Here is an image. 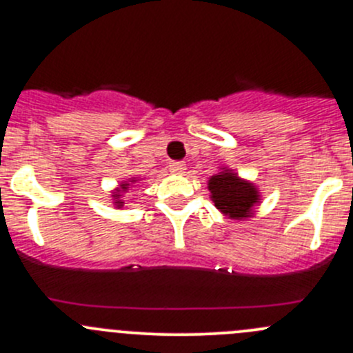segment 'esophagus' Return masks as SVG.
I'll list each match as a JSON object with an SVG mask.
<instances>
[{
  "label": "esophagus",
  "instance_id": "34e87169",
  "mask_svg": "<svg viewBox=\"0 0 353 353\" xmlns=\"http://www.w3.org/2000/svg\"><path fill=\"white\" fill-rule=\"evenodd\" d=\"M169 170L172 174H176V176H183L184 170H186V165L183 162H172L169 165Z\"/></svg>",
  "mask_w": 353,
  "mask_h": 353
}]
</instances>
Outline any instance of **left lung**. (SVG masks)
I'll return each instance as SVG.
<instances>
[{"label":"left lung","mask_w":353,"mask_h":353,"mask_svg":"<svg viewBox=\"0 0 353 353\" xmlns=\"http://www.w3.org/2000/svg\"><path fill=\"white\" fill-rule=\"evenodd\" d=\"M208 191L216 210L232 220L251 219L254 216L256 206L261 203L259 188L237 176L229 167H220V172L210 177Z\"/></svg>","instance_id":"1"}]
</instances>
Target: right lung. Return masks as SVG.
I'll use <instances>...</instances> for the list:
<instances>
[{
  "mask_svg": "<svg viewBox=\"0 0 353 353\" xmlns=\"http://www.w3.org/2000/svg\"><path fill=\"white\" fill-rule=\"evenodd\" d=\"M138 181H140L138 177H130L128 181H123V183H121L117 188H114L112 190V205L116 206V208H123L124 201L121 198H123V194H126L128 191L133 188V184H137Z\"/></svg>",
  "mask_w": 353,
  "mask_h": 353,
  "instance_id": "1",
  "label": "right lung"
}]
</instances>
